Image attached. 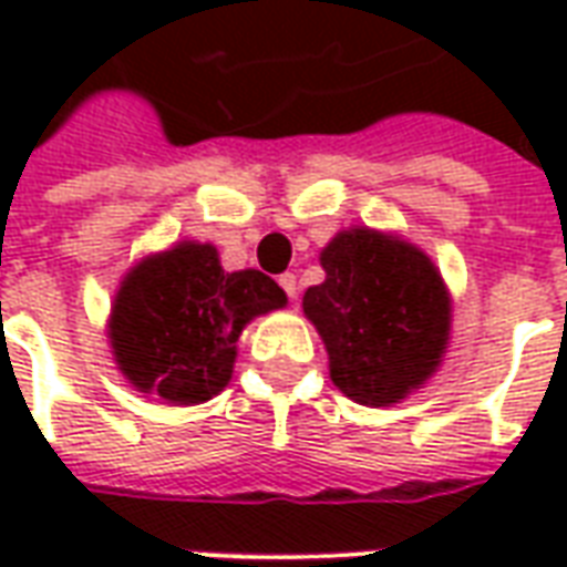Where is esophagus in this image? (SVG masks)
Listing matches in <instances>:
<instances>
[{
  "mask_svg": "<svg viewBox=\"0 0 567 567\" xmlns=\"http://www.w3.org/2000/svg\"><path fill=\"white\" fill-rule=\"evenodd\" d=\"M279 285H282L285 295L291 297V300H297V291H300V285H297L295 272H282V276H279Z\"/></svg>",
  "mask_w": 567,
  "mask_h": 567,
  "instance_id": "1",
  "label": "esophagus"
}]
</instances>
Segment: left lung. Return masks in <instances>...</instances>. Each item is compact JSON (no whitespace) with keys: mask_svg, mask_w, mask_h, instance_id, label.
Listing matches in <instances>:
<instances>
[{"mask_svg":"<svg viewBox=\"0 0 567 567\" xmlns=\"http://www.w3.org/2000/svg\"><path fill=\"white\" fill-rule=\"evenodd\" d=\"M324 282L303 312L324 340L333 385L389 406L422 389L450 343L452 300L437 267L401 236L349 227L321 251Z\"/></svg>","mask_w":567,"mask_h":567,"instance_id":"obj_1","label":"left lung"}]
</instances>
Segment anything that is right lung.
<instances>
[{
  "instance_id": "1",
  "label": "right lung",
  "mask_w": 567,
  "mask_h": 567,
  "mask_svg": "<svg viewBox=\"0 0 567 567\" xmlns=\"http://www.w3.org/2000/svg\"><path fill=\"white\" fill-rule=\"evenodd\" d=\"M285 303L270 276L227 272L215 246L185 239L124 276L109 319L112 355L136 392L203 404L234 377L243 328Z\"/></svg>"
}]
</instances>
